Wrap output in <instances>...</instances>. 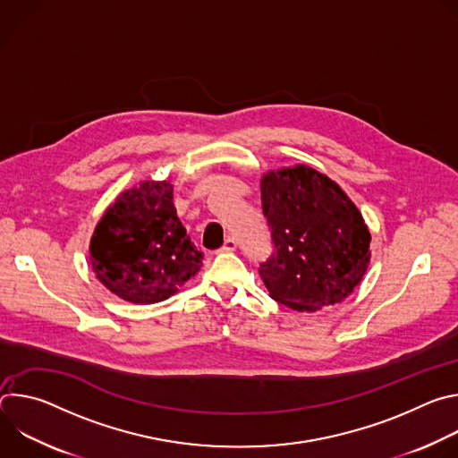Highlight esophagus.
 I'll use <instances>...</instances> for the list:
<instances>
[{"label":"esophagus","mask_w":458,"mask_h":458,"mask_svg":"<svg viewBox=\"0 0 458 458\" xmlns=\"http://www.w3.org/2000/svg\"><path fill=\"white\" fill-rule=\"evenodd\" d=\"M235 248H237V241L233 237H226L221 246V251H233Z\"/></svg>","instance_id":"34e87169"}]
</instances>
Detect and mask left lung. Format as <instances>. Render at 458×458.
<instances>
[{"instance_id": "8db88e82", "label": "left lung", "mask_w": 458, "mask_h": 458, "mask_svg": "<svg viewBox=\"0 0 458 458\" xmlns=\"http://www.w3.org/2000/svg\"><path fill=\"white\" fill-rule=\"evenodd\" d=\"M260 201L274 253L259 276L270 297L297 311L346 299L368 270L371 235L341 186L299 165L268 172Z\"/></svg>"}]
</instances>
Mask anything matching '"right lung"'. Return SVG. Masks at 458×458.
<instances>
[{"mask_svg":"<svg viewBox=\"0 0 458 458\" xmlns=\"http://www.w3.org/2000/svg\"><path fill=\"white\" fill-rule=\"evenodd\" d=\"M172 190L168 181L126 190L92 235L96 277L128 302L165 301L203 267V251L175 214Z\"/></svg>","mask_w":458,"mask_h":458,"instance_id":"add662e5","label":"right lung"}]
</instances>
